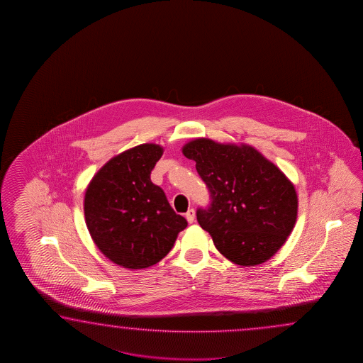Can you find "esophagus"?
I'll list each match as a JSON object with an SVG mask.
<instances>
[{
  "label": "esophagus",
  "instance_id": "esophagus-1",
  "mask_svg": "<svg viewBox=\"0 0 363 363\" xmlns=\"http://www.w3.org/2000/svg\"><path fill=\"white\" fill-rule=\"evenodd\" d=\"M194 216H196V213H194L193 208H189V210L185 213V218H186L188 223H193V222H194Z\"/></svg>",
  "mask_w": 363,
  "mask_h": 363
}]
</instances>
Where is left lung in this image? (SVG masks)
I'll list each match as a JSON object with an SVG mask.
<instances>
[{
    "mask_svg": "<svg viewBox=\"0 0 363 363\" xmlns=\"http://www.w3.org/2000/svg\"><path fill=\"white\" fill-rule=\"evenodd\" d=\"M183 155L196 162L211 203L197 220L231 262L257 266L284 245L297 220L298 199L286 174L255 147L191 140Z\"/></svg>",
    "mask_w": 363,
    "mask_h": 363,
    "instance_id": "left-lung-1",
    "label": "left lung"
}]
</instances>
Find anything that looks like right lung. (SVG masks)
I'll use <instances>...</instances> for the list:
<instances>
[{"label": "right lung", "mask_w": 363, "mask_h": 363, "mask_svg": "<svg viewBox=\"0 0 363 363\" xmlns=\"http://www.w3.org/2000/svg\"><path fill=\"white\" fill-rule=\"evenodd\" d=\"M162 155L163 147L152 143L127 149L108 160L85 189V224L93 242L124 269L160 262L188 224L150 180Z\"/></svg>", "instance_id": "obj_1"}]
</instances>
